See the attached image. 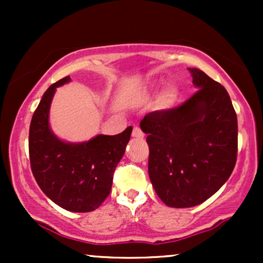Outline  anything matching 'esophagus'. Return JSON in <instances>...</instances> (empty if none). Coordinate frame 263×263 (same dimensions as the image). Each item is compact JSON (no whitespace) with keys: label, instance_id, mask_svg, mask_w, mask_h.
Instances as JSON below:
<instances>
[{"label":"esophagus","instance_id":"esophagus-1","mask_svg":"<svg viewBox=\"0 0 263 263\" xmlns=\"http://www.w3.org/2000/svg\"><path fill=\"white\" fill-rule=\"evenodd\" d=\"M132 137L138 138V140H141V138L144 137V134L142 132V129L138 127V126H136V127L134 128V131H132Z\"/></svg>","mask_w":263,"mask_h":263}]
</instances>
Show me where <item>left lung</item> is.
I'll return each instance as SVG.
<instances>
[{"label": "left lung", "instance_id": "left-lung-1", "mask_svg": "<svg viewBox=\"0 0 263 263\" xmlns=\"http://www.w3.org/2000/svg\"><path fill=\"white\" fill-rule=\"evenodd\" d=\"M189 71L197 92L179 106L147 114L140 123L149 147V179L172 208L209 199L237 158V117L228 91L200 69Z\"/></svg>", "mask_w": 263, "mask_h": 263}]
</instances>
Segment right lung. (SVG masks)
Here are the masks:
<instances>
[{
	"label": "right lung",
	"mask_w": 263,
	"mask_h": 263,
	"mask_svg": "<svg viewBox=\"0 0 263 263\" xmlns=\"http://www.w3.org/2000/svg\"><path fill=\"white\" fill-rule=\"evenodd\" d=\"M48 87L29 126V161L39 188L63 209L87 213L98 209L110 194L114 172L125 153L132 127L119 135H98L81 143L60 141L49 127L50 102L57 87Z\"/></svg>",
	"instance_id": "obj_1"
}]
</instances>
